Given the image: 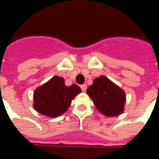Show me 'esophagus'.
Here are the masks:
<instances>
[{
	"mask_svg": "<svg viewBox=\"0 0 159 159\" xmlns=\"http://www.w3.org/2000/svg\"><path fill=\"white\" fill-rule=\"evenodd\" d=\"M81 89H82V91H83V92H85L87 90V84H83V85H81Z\"/></svg>",
	"mask_w": 159,
	"mask_h": 159,
	"instance_id": "esophagus-1",
	"label": "esophagus"
}]
</instances>
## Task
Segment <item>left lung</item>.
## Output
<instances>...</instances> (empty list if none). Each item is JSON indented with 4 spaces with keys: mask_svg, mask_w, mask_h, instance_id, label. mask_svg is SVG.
Here are the masks:
<instances>
[{
    "mask_svg": "<svg viewBox=\"0 0 159 159\" xmlns=\"http://www.w3.org/2000/svg\"><path fill=\"white\" fill-rule=\"evenodd\" d=\"M87 93L97 110L105 116L114 117L123 111L125 93L106 76L95 78L93 84L88 88Z\"/></svg>",
    "mask_w": 159,
    "mask_h": 159,
    "instance_id": "left-lung-1",
    "label": "left lung"
}]
</instances>
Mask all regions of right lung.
I'll return each mask as SVG.
<instances>
[{"label":"right lung","mask_w":159,"mask_h":159,"mask_svg":"<svg viewBox=\"0 0 159 159\" xmlns=\"http://www.w3.org/2000/svg\"><path fill=\"white\" fill-rule=\"evenodd\" d=\"M81 89L76 84L67 87L63 77L53 76L36 89L34 93V107L39 113L51 117L60 116L69 108L71 100Z\"/></svg>","instance_id":"obj_1"}]
</instances>
